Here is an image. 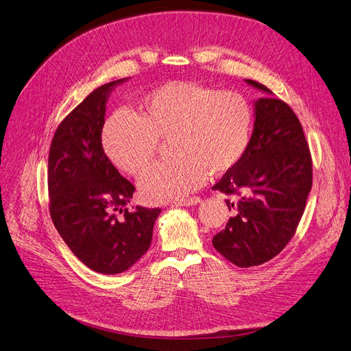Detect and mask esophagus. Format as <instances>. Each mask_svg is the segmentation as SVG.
Wrapping results in <instances>:
<instances>
[{
	"label": "esophagus",
	"mask_w": 351,
	"mask_h": 351,
	"mask_svg": "<svg viewBox=\"0 0 351 351\" xmlns=\"http://www.w3.org/2000/svg\"><path fill=\"white\" fill-rule=\"evenodd\" d=\"M202 200L199 199V197H191V199H184V200H181V202H178V203H176L174 206H184V207H189V206H195V204H199Z\"/></svg>",
	"instance_id": "obj_1"
}]
</instances>
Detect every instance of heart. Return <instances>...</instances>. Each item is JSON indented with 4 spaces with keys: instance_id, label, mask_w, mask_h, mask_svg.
<instances>
[{
    "instance_id": "b5f03b06",
    "label": "heart",
    "mask_w": 351,
    "mask_h": 351,
    "mask_svg": "<svg viewBox=\"0 0 351 351\" xmlns=\"http://www.w3.org/2000/svg\"><path fill=\"white\" fill-rule=\"evenodd\" d=\"M254 114L246 97L194 82L174 80L149 90L135 117L117 112L102 128V147L118 170L138 176L170 138L171 161L149 167L138 184L151 203L181 202L207 176H223L242 161Z\"/></svg>"
}]
</instances>
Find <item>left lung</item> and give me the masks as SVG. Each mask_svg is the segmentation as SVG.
Wrapping results in <instances>:
<instances>
[{
	"instance_id": "1",
	"label": "left lung",
	"mask_w": 351,
	"mask_h": 351,
	"mask_svg": "<svg viewBox=\"0 0 351 351\" xmlns=\"http://www.w3.org/2000/svg\"><path fill=\"white\" fill-rule=\"evenodd\" d=\"M245 82L265 95L254 102V131L245 157L215 186L236 202L226 200L233 216L213 237L219 254L241 268L268 262L287 246L313 186V162L300 119L272 90L255 80Z\"/></svg>"
}]
</instances>
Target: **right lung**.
I'll use <instances>...</instances> for the list:
<instances>
[{"label":"right lung","instance_id":"right-lung-1","mask_svg":"<svg viewBox=\"0 0 351 351\" xmlns=\"http://www.w3.org/2000/svg\"><path fill=\"white\" fill-rule=\"evenodd\" d=\"M128 77L95 89L62 121L49 152L50 215L75 256L97 274H122L148 250L161 208H123L135 187L102 147L106 102Z\"/></svg>","mask_w":351,"mask_h":351}]
</instances>
